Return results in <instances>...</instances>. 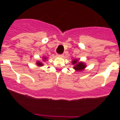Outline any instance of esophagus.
<instances>
[{"instance_id":"34e87169","label":"esophagus","mask_w":120,"mask_h":120,"mask_svg":"<svg viewBox=\"0 0 120 120\" xmlns=\"http://www.w3.org/2000/svg\"><path fill=\"white\" fill-rule=\"evenodd\" d=\"M57 56H60V57H63V56H64V54L57 55Z\"/></svg>"}]
</instances>
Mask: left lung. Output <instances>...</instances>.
Segmentation results:
<instances>
[{"instance_id":"8db88e82","label":"left lung","mask_w":120,"mask_h":120,"mask_svg":"<svg viewBox=\"0 0 120 120\" xmlns=\"http://www.w3.org/2000/svg\"><path fill=\"white\" fill-rule=\"evenodd\" d=\"M71 64L73 65V69L77 71H82L85 69L86 64L83 62H80L78 59H73L71 61Z\"/></svg>"}]
</instances>
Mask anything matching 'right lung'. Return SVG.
Instances as JSON below:
<instances>
[{
  "instance_id": "right-lung-1",
  "label": "right lung",
  "mask_w": 120,
  "mask_h": 120,
  "mask_svg": "<svg viewBox=\"0 0 120 120\" xmlns=\"http://www.w3.org/2000/svg\"><path fill=\"white\" fill-rule=\"evenodd\" d=\"M42 59H43V60H42L43 62H45V61L47 60V57H46V56H43V57H42ZM36 65L37 66H38V67H42V66L43 65V63L42 62H40V61H37Z\"/></svg>"
}]
</instances>
